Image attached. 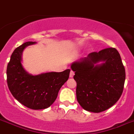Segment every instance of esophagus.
I'll return each instance as SVG.
<instances>
[{"label":"esophagus","instance_id":"34e87169","mask_svg":"<svg viewBox=\"0 0 134 134\" xmlns=\"http://www.w3.org/2000/svg\"><path fill=\"white\" fill-rule=\"evenodd\" d=\"M74 75H75V72H74L72 70H71L70 72V78H72L73 76H74Z\"/></svg>","mask_w":134,"mask_h":134}]
</instances>
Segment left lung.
<instances>
[{"label": "left lung", "mask_w": 134, "mask_h": 134, "mask_svg": "<svg viewBox=\"0 0 134 134\" xmlns=\"http://www.w3.org/2000/svg\"><path fill=\"white\" fill-rule=\"evenodd\" d=\"M76 82V99L81 107L92 113L108 109L123 93L125 70L118 51L106 48L72 63Z\"/></svg>", "instance_id": "1"}]
</instances>
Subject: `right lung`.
I'll list each match as a JSON object with an SVG mask.
<instances>
[{
  "instance_id": "add662e5",
  "label": "right lung",
  "mask_w": 134,
  "mask_h": 134,
  "mask_svg": "<svg viewBox=\"0 0 134 134\" xmlns=\"http://www.w3.org/2000/svg\"><path fill=\"white\" fill-rule=\"evenodd\" d=\"M36 43L26 42L14 50L7 65V81L11 94L18 102L31 109L41 110L54 102L60 88L69 78L70 70L37 75L28 73L22 65L23 51Z\"/></svg>"
}]
</instances>
